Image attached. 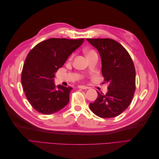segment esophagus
I'll return each mask as SVG.
<instances>
[{
  "instance_id": "esophagus-1",
  "label": "esophagus",
  "mask_w": 159,
  "mask_h": 159,
  "mask_svg": "<svg viewBox=\"0 0 159 159\" xmlns=\"http://www.w3.org/2000/svg\"><path fill=\"white\" fill-rule=\"evenodd\" d=\"M78 88L81 89H88V87H86L85 85H78Z\"/></svg>"
}]
</instances>
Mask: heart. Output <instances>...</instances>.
I'll use <instances>...</instances> for the list:
<instances>
[{"label": "heart", "instance_id": "1", "mask_svg": "<svg viewBox=\"0 0 159 159\" xmlns=\"http://www.w3.org/2000/svg\"><path fill=\"white\" fill-rule=\"evenodd\" d=\"M93 51H91V50H89V51H85V54L87 55V54H89V53H91V52H93Z\"/></svg>", "mask_w": 159, "mask_h": 159}]
</instances>
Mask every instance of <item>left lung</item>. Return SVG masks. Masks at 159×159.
Here are the masks:
<instances>
[{"label":"left lung","mask_w":159,"mask_h":159,"mask_svg":"<svg viewBox=\"0 0 159 159\" xmlns=\"http://www.w3.org/2000/svg\"><path fill=\"white\" fill-rule=\"evenodd\" d=\"M102 59L104 81L109 84L104 95L98 93L89 104L91 111L102 118H111L123 113L131 103L135 90V69L128 52L119 42L110 38H87Z\"/></svg>","instance_id":"obj_1"}]
</instances>
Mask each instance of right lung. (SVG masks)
<instances>
[{
  "mask_svg": "<svg viewBox=\"0 0 159 159\" xmlns=\"http://www.w3.org/2000/svg\"><path fill=\"white\" fill-rule=\"evenodd\" d=\"M84 39L50 38L28 53L22 71V85L33 108L45 115L59 111L70 101L73 89L54 83L55 74Z\"/></svg>",
  "mask_w": 159,
  "mask_h": 159,
  "instance_id": "right-lung-1",
  "label": "right lung"
}]
</instances>
